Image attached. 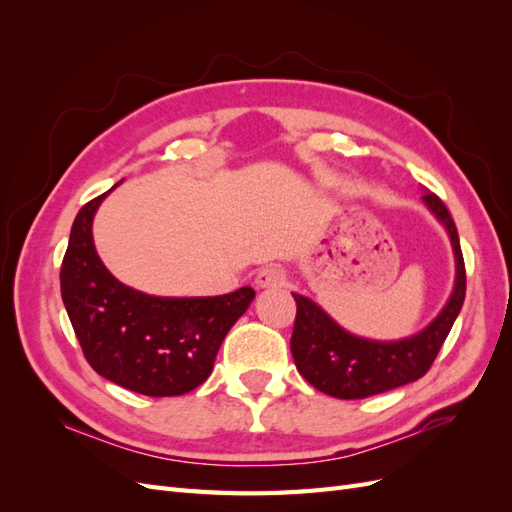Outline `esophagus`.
I'll return each mask as SVG.
<instances>
[{
  "instance_id": "obj_1",
  "label": "esophagus",
  "mask_w": 512,
  "mask_h": 512,
  "mask_svg": "<svg viewBox=\"0 0 512 512\" xmlns=\"http://www.w3.org/2000/svg\"><path fill=\"white\" fill-rule=\"evenodd\" d=\"M284 282H286V271L280 265H267L256 275L258 288H280L284 286Z\"/></svg>"
}]
</instances>
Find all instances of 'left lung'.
<instances>
[{
  "mask_svg": "<svg viewBox=\"0 0 512 512\" xmlns=\"http://www.w3.org/2000/svg\"><path fill=\"white\" fill-rule=\"evenodd\" d=\"M423 200L444 224L453 243L457 277L451 299L440 316L418 335L399 342H371L344 331L314 301L292 294L297 301V318L290 337L292 359L299 374L314 389L337 399H365L423 378L436 361L466 299V265L457 226L446 205L436 194H425Z\"/></svg>",
  "mask_w": 512,
  "mask_h": 512,
  "instance_id": "obj_1",
  "label": "left lung"
}]
</instances>
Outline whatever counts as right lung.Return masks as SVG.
I'll use <instances>...</instances> for the list:
<instances>
[{"mask_svg":"<svg viewBox=\"0 0 512 512\" xmlns=\"http://www.w3.org/2000/svg\"><path fill=\"white\" fill-rule=\"evenodd\" d=\"M106 194L76 215L61 262V299L76 339L87 363L123 389L149 397L190 393L209 378L226 333L256 292L243 286L220 297L168 299L123 286L91 237Z\"/></svg>","mask_w":512,"mask_h":512,"instance_id":"add662e5","label":"right lung"}]
</instances>
